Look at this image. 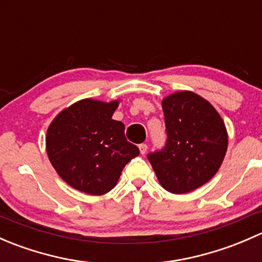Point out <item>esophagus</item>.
Segmentation results:
<instances>
[{
    "instance_id": "34e87169",
    "label": "esophagus",
    "mask_w": 262,
    "mask_h": 262,
    "mask_svg": "<svg viewBox=\"0 0 262 262\" xmlns=\"http://www.w3.org/2000/svg\"><path fill=\"white\" fill-rule=\"evenodd\" d=\"M147 148H148V146L146 143H142V144H139V150H141V153L142 155H146V152H147Z\"/></svg>"
}]
</instances>
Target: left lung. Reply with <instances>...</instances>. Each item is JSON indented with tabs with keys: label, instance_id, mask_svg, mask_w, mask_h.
I'll list each match as a JSON object with an SVG mask.
<instances>
[{
	"label": "left lung",
	"instance_id": "8db88e82",
	"mask_svg": "<svg viewBox=\"0 0 262 262\" xmlns=\"http://www.w3.org/2000/svg\"><path fill=\"white\" fill-rule=\"evenodd\" d=\"M162 109L167 139L148 161L167 191L186 194L219 170L228 147L227 129L212 104L191 91L167 96Z\"/></svg>",
	"mask_w": 262,
	"mask_h": 262
}]
</instances>
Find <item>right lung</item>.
<instances>
[{
  "mask_svg": "<svg viewBox=\"0 0 262 262\" xmlns=\"http://www.w3.org/2000/svg\"><path fill=\"white\" fill-rule=\"evenodd\" d=\"M118 104L84 99L50 123L46 138L50 163L78 191L109 192L126 163L139 155L138 147L126 141L124 124L113 119Z\"/></svg>",
  "mask_w": 262,
  "mask_h": 262,
  "instance_id": "add662e5",
  "label": "right lung"
}]
</instances>
